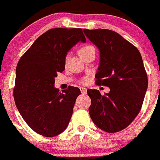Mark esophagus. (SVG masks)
<instances>
[{
	"mask_svg": "<svg viewBox=\"0 0 160 160\" xmlns=\"http://www.w3.org/2000/svg\"><path fill=\"white\" fill-rule=\"evenodd\" d=\"M80 91H81V93L83 94V95H86V92H87V89L84 87H80Z\"/></svg>",
	"mask_w": 160,
	"mask_h": 160,
	"instance_id": "1",
	"label": "esophagus"
}]
</instances>
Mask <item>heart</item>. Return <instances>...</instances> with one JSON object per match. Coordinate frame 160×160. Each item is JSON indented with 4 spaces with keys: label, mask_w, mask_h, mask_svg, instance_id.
Returning <instances> with one entry per match:
<instances>
[{
    "label": "heart",
    "mask_w": 160,
    "mask_h": 160,
    "mask_svg": "<svg viewBox=\"0 0 160 160\" xmlns=\"http://www.w3.org/2000/svg\"><path fill=\"white\" fill-rule=\"evenodd\" d=\"M92 48H93V47H92V46H91V45H86V46H84V47H82L80 49V51H79V54H80V56L82 55V53H86V51H88L89 49H91ZM88 82V78H85V79H83V80H82V82L83 84L87 83Z\"/></svg>",
    "instance_id": "1"
}]
</instances>
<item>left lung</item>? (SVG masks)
I'll return each instance as SVG.
<instances>
[{"label":"left lung","mask_w":160,"mask_h":160,"mask_svg":"<svg viewBox=\"0 0 160 160\" xmlns=\"http://www.w3.org/2000/svg\"><path fill=\"white\" fill-rule=\"evenodd\" d=\"M83 32L100 51L96 84L110 88L104 95L98 90H87L92 101L90 117L103 131L118 132L135 119L143 103L148 76L142 56L135 46L112 30L84 29Z\"/></svg>","instance_id":"obj_1"}]
</instances>
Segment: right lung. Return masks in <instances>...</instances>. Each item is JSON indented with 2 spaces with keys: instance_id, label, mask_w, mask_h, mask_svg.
<instances>
[{
  "instance_id": "1",
  "label": "right lung",
  "mask_w": 160,
  "mask_h": 160,
  "mask_svg": "<svg viewBox=\"0 0 160 160\" xmlns=\"http://www.w3.org/2000/svg\"><path fill=\"white\" fill-rule=\"evenodd\" d=\"M79 42H86L81 28L51 29L19 59L13 89L15 103L25 122L40 135H59L72 118L80 90L71 86L61 93L53 86L57 73L65 70L68 51Z\"/></svg>"
}]
</instances>
